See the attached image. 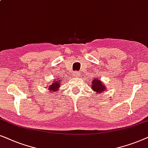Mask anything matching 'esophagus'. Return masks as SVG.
Instances as JSON below:
<instances>
[{"instance_id":"esophagus-1","label":"esophagus","mask_w":148,"mask_h":148,"mask_svg":"<svg viewBox=\"0 0 148 148\" xmlns=\"http://www.w3.org/2000/svg\"><path fill=\"white\" fill-rule=\"evenodd\" d=\"M73 75H74V76L75 78H78V77H79L80 73H78V72H73Z\"/></svg>"}]
</instances>
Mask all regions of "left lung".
<instances>
[{
    "instance_id": "left-lung-1",
    "label": "left lung",
    "mask_w": 148,
    "mask_h": 148,
    "mask_svg": "<svg viewBox=\"0 0 148 148\" xmlns=\"http://www.w3.org/2000/svg\"><path fill=\"white\" fill-rule=\"evenodd\" d=\"M90 84H91L90 87H91L92 90L96 93L101 94L106 90V85L103 83V82H101L99 79V78H93V79H91Z\"/></svg>"
}]
</instances>
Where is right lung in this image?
Segmentation results:
<instances>
[{
  "instance_id": "right-lung-1",
  "label": "right lung",
  "mask_w": 148,
  "mask_h": 148,
  "mask_svg": "<svg viewBox=\"0 0 148 148\" xmlns=\"http://www.w3.org/2000/svg\"><path fill=\"white\" fill-rule=\"evenodd\" d=\"M63 80H62V78H57L56 79H54L53 80H52L51 83H49V85L48 86H47V88H48L51 93H54L55 92L58 91V90H60V85L62 84Z\"/></svg>"
}]
</instances>
